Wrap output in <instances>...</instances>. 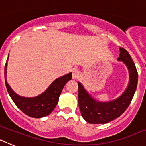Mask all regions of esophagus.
Returning <instances> with one entry per match:
<instances>
[{
  "instance_id": "1",
  "label": "esophagus",
  "mask_w": 146,
  "mask_h": 146,
  "mask_svg": "<svg viewBox=\"0 0 146 146\" xmlns=\"http://www.w3.org/2000/svg\"><path fill=\"white\" fill-rule=\"evenodd\" d=\"M80 77V71L78 69H74L72 71V77L73 79H79Z\"/></svg>"
}]
</instances>
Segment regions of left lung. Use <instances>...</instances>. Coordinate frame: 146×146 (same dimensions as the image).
Here are the masks:
<instances>
[{
  "mask_svg": "<svg viewBox=\"0 0 146 146\" xmlns=\"http://www.w3.org/2000/svg\"><path fill=\"white\" fill-rule=\"evenodd\" d=\"M118 60H122L129 72V82L123 94L108 102L96 101L88 94L80 82H78V104L82 118L89 123H106L123 114L131 103L136 91L138 74L133 60L125 49L120 48Z\"/></svg>",
  "mask_w": 146,
  "mask_h": 146,
  "instance_id": "left-lung-1",
  "label": "left lung"
}]
</instances>
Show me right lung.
Returning a JSON list of instances; mask_svg holds the SVG:
<instances>
[{
    "instance_id": "add662e5",
    "label": "right lung",
    "mask_w": 146,
    "mask_h": 146,
    "mask_svg": "<svg viewBox=\"0 0 146 146\" xmlns=\"http://www.w3.org/2000/svg\"><path fill=\"white\" fill-rule=\"evenodd\" d=\"M8 60V59H7ZM7 61L5 65V82L7 91L11 99L23 113L31 118H39L45 117L52 113L58 102L59 96L67 82L72 79V73L60 77L55 80L48 88L36 97H23L12 91L6 81Z\"/></svg>"
}]
</instances>
